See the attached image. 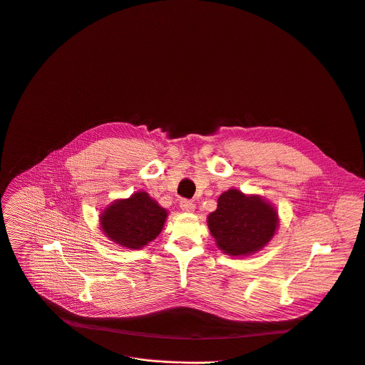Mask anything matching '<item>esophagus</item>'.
<instances>
[{
  "label": "esophagus",
  "mask_w": 365,
  "mask_h": 365,
  "mask_svg": "<svg viewBox=\"0 0 365 365\" xmlns=\"http://www.w3.org/2000/svg\"><path fill=\"white\" fill-rule=\"evenodd\" d=\"M180 207H182L183 212H187V213L195 212V203L190 202V200H182L180 202Z\"/></svg>",
  "instance_id": "1"
}]
</instances>
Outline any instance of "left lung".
<instances>
[{
	"label": "left lung",
	"instance_id": "left-lung-1",
	"mask_svg": "<svg viewBox=\"0 0 365 365\" xmlns=\"http://www.w3.org/2000/svg\"><path fill=\"white\" fill-rule=\"evenodd\" d=\"M278 222V212L269 202L237 189L223 192L216 210L207 216L217 248L230 257H248L261 251L274 237Z\"/></svg>",
	"mask_w": 365,
	"mask_h": 365
}]
</instances>
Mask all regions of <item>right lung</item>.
<instances>
[{"label": "right lung", "instance_id": "obj_1", "mask_svg": "<svg viewBox=\"0 0 365 365\" xmlns=\"http://www.w3.org/2000/svg\"><path fill=\"white\" fill-rule=\"evenodd\" d=\"M166 217L168 210L142 190L108 205L100 215V226L114 244L140 250L159 236Z\"/></svg>", "mask_w": 365, "mask_h": 365}]
</instances>
